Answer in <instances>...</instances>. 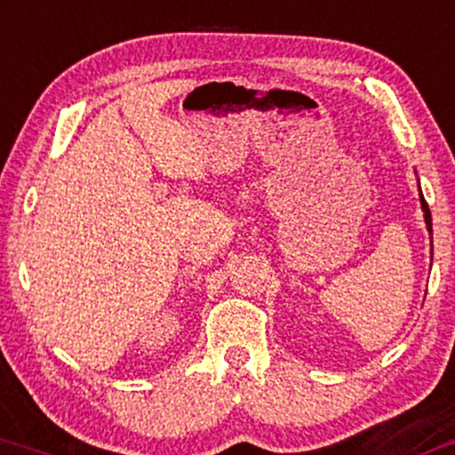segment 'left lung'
Returning <instances> with one entry per match:
<instances>
[{
    "label": "left lung",
    "instance_id": "1",
    "mask_svg": "<svg viewBox=\"0 0 455 455\" xmlns=\"http://www.w3.org/2000/svg\"><path fill=\"white\" fill-rule=\"evenodd\" d=\"M422 210H424V220H427V227H428V231L433 233V218H430L428 204H427V201H424V197H422Z\"/></svg>",
    "mask_w": 455,
    "mask_h": 455
}]
</instances>
